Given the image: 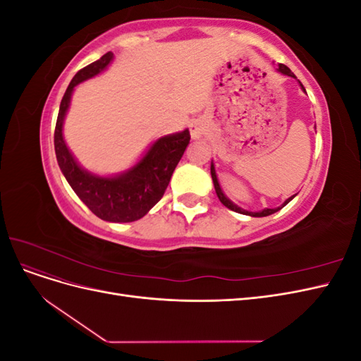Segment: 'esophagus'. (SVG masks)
<instances>
[{
    "mask_svg": "<svg viewBox=\"0 0 361 361\" xmlns=\"http://www.w3.org/2000/svg\"><path fill=\"white\" fill-rule=\"evenodd\" d=\"M190 133L192 140H199L204 134V125L202 120H194V122L190 125Z\"/></svg>",
    "mask_w": 361,
    "mask_h": 361,
    "instance_id": "1",
    "label": "esophagus"
}]
</instances>
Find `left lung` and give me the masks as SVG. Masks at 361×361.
<instances>
[{
    "mask_svg": "<svg viewBox=\"0 0 361 361\" xmlns=\"http://www.w3.org/2000/svg\"><path fill=\"white\" fill-rule=\"evenodd\" d=\"M277 72H280L281 75H288V76H290V78H295L297 80V76H295L293 73H292V71L288 68V66H285V64H279V68H277ZM298 84H300V87H301V90L305 93V89H304V85L298 81ZM211 176H212V182H214V187H215V192H216V195H218V199H220V202L226 206V207H228V209L231 211H235V212H239V214H244V215H250V216H267V215H271V214H274V212H277V211H280L281 207H285L293 197L295 195H292V197H289V199H286L285 200V203H283L281 206H279V207H265V209H262V211H257V212H253V211H245V209H243V207H239L238 204H235L231 199L227 197V195L224 194V191L221 190V185H220V182H218V176H216V171H215V164H214V161L211 162Z\"/></svg>",
    "mask_w": 361,
    "mask_h": 361,
    "instance_id": "left-lung-1",
    "label": "left lung"
}]
</instances>
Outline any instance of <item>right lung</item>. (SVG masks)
<instances>
[{
	"label": "right lung",
	"instance_id": "obj_1",
	"mask_svg": "<svg viewBox=\"0 0 361 361\" xmlns=\"http://www.w3.org/2000/svg\"><path fill=\"white\" fill-rule=\"evenodd\" d=\"M113 59L114 54L106 52L73 76L60 104L54 146L61 173L82 203L101 220L130 223L143 218L161 200L191 137L188 129L159 137L133 167L111 176H101L81 167L64 140V118L75 87L104 72Z\"/></svg>",
	"mask_w": 361,
	"mask_h": 361
}]
</instances>
